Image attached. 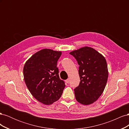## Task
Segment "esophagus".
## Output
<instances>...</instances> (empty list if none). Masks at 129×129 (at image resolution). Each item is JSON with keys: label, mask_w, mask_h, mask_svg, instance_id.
Here are the masks:
<instances>
[{"label": "esophagus", "mask_w": 129, "mask_h": 129, "mask_svg": "<svg viewBox=\"0 0 129 129\" xmlns=\"http://www.w3.org/2000/svg\"><path fill=\"white\" fill-rule=\"evenodd\" d=\"M65 82L67 83H69V79H67L66 80H65Z\"/></svg>", "instance_id": "obj_1"}]
</instances>
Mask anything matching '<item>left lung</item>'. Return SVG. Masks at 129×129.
<instances>
[{
    "instance_id": "obj_1",
    "label": "left lung",
    "mask_w": 129,
    "mask_h": 129,
    "mask_svg": "<svg viewBox=\"0 0 129 129\" xmlns=\"http://www.w3.org/2000/svg\"><path fill=\"white\" fill-rule=\"evenodd\" d=\"M80 66L79 85L74 89L76 101L83 105L93 103L102 95L108 77L105 57L91 47H83L70 52Z\"/></svg>"
}]
</instances>
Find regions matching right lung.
<instances>
[{
  "label": "right lung",
  "mask_w": 129,
  "mask_h": 129,
  "mask_svg": "<svg viewBox=\"0 0 129 129\" xmlns=\"http://www.w3.org/2000/svg\"><path fill=\"white\" fill-rule=\"evenodd\" d=\"M61 54L60 51L43 49L33 54L24 65L23 73L27 87L35 99L46 105L59 100L66 86L56 67Z\"/></svg>",
  "instance_id": "add662e5"
}]
</instances>
